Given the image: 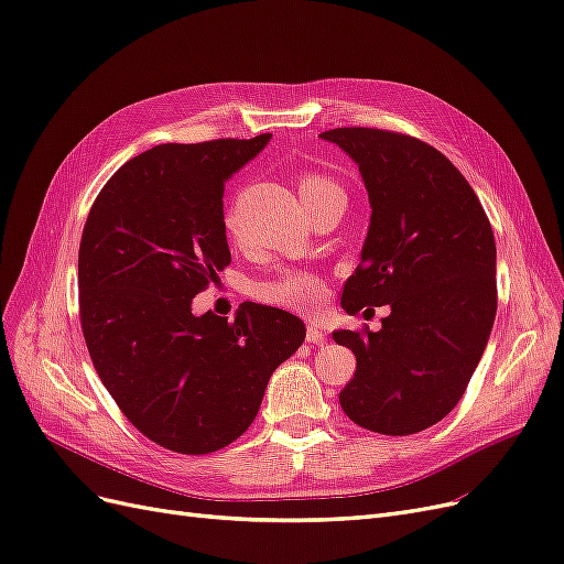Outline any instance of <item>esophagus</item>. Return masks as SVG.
I'll return each mask as SVG.
<instances>
[{
	"label": "esophagus",
	"mask_w": 564,
	"mask_h": 564,
	"mask_svg": "<svg viewBox=\"0 0 564 564\" xmlns=\"http://www.w3.org/2000/svg\"><path fill=\"white\" fill-rule=\"evenodd\" d=\"M305 340H308L311 346H322L324 340H327V334H324L315 322H311L308 324V332H305Z\"/></svg>",
	"instance_id": "esophagus-1"
}]
</instances>
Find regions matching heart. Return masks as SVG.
Here are the masks:
<instances>
[{"mask_svg": "<svg viewBox=\"0 0 564 564\" xmlns=\"http://www.w3.org/2000/svg\"><path fill=\"white\" fill-rule=\"evenodd\" d=\"M327 191H340V187L322 174H301L299 178V193L303 202H308L311 197H317ZM228 230H232V220H226ZM324 294V284L313 272H303V270H292L286 275H280L270 282H263L256 286V296L268 303H278L286 305V308H296V311H311L322 301Z\"/></svg>", "mask_w": 564, "mask_h": 564, "instance_id": "heart-1", "label": "heart"}]
</instances>
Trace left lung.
I'll return each instance as SVG.
<instances>
[{"instance_id": "8db88e82", "label": "left lung", "mask_w": 564, "mask_h": 564, "mask_svg": "<svg viewBox=\"0 0 564 564\" xmlns=\"http://www.w3.org/2000/svg\"><path fill=\"white\" fill-rule=\"evenodd\" d=\"M319 139L357 164L371 207L340 308H390L379 332L332 334L357 357L340 406L373 433H421L456 406L487 348L497 315L489 218L470 183L429 143L365 127Z\"/></svg>"}]
</instances>
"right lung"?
<instances>
[{"mask_svg": "<svg viewBox=\"0 0 564 564\" xmlns=\"http://www.w3.org/2000/svg\"><path fill=\"white\" fill-rule=\"evenodd\" d=\"M270 139L150 148L106 183L82 232L79 317L94 367L135 429L178 454L240 437L305 338L303 319L261 303H242L232 322L193 313L230 265L224 183Z\"/></svg>", "mask_w": 564, "mask_h": 564, "instance_id": "add662e5", "label": "right lung"}]
</instances>
